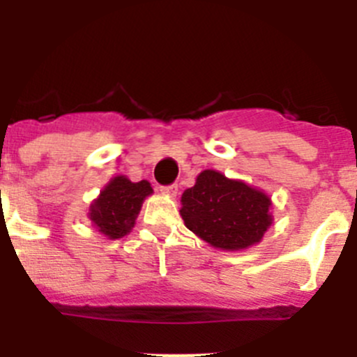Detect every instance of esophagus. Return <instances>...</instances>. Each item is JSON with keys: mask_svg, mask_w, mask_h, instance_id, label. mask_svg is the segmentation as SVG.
<instances>
[{"mask_svg": "<svg viewBox=\"0 0 357 357\" xmlns=\"http://www.w3.org/2000/svg\"><path fill=\"white\" fill-rule=\"evenodd\" d=\"M160 193H162V195H168V197L175 198L176 195H178V185H176V184L164 185V188H160Z\"/></svg>", "mask_w": 357, "mask_h": 357, "instance_id": "34e87169", "label": "esophagus"}]
</instances>
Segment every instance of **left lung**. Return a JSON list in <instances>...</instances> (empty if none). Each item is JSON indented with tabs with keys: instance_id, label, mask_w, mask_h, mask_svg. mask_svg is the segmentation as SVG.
Here are the masks:
<instances>
[{
	"instance_id": "8db88e82",
	"label": "left lung",
	"mask_w": 357,
	"mask_h": 357,
	"mask_svg": "<svg viewBox=\"0 0 357 357\" xmlns=\"http://www.w3.org/2000/svg\"><path fill=\"white\" fill-rule=\"evenodd\" d=\"M181 202L185 227L220 250L238 252L257 245L273 223L272 198L216 169H204Z\"/></svg>"
}]
</instances>
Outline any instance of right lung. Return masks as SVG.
<instances>
[{"instance_id":"right-lung-1","label":"right lung","mask_w":357,"mask_h":357,"mask_svg":"<svg viewBox=\"0 0 357 357\" xmlns=\"http://www.w3.org/2000/svg\"><path fill=\"white\" fill-rule=\"evenodd\" d=\"M153 193L150 182H132L118 175L100 191L89 206V220L94 229L109 239L127 236L135 225L144 198Z\"/></svg>"}]
</instances>
